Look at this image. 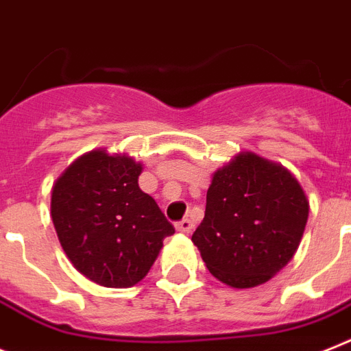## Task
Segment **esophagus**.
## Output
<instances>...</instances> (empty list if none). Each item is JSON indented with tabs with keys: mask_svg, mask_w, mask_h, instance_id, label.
I'll use <instances>...</instances> for the list:
<instances>
[{
	"mask_svg": "<svg viewBox=\"0 0 351 351\" xmlns=\"http://www.w3.org/2000/svg\"><path fill=\"white\" fill-rule=\"evenodd\" d=\"M176 230H178L179 233H190V231L193 230V222L190 221V219H182V221H179L178 224H176Z\"/></svg>",
	"mask_w": 351,
	"mask_h": 351,
	"instance_id": "1",
	"label": "esophagus"
}]
</instances>
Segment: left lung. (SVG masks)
I'll use <instances>...</instances> for the list:
<instances>
[{
  "label": "left lung",
  "instance_id": "left-lung-1",
  "mask_svg": "<svg viewBox=\"0 0 351 351\" xmlns=\"http://www.w3.org/2000/svg\"><path fill=\"white\" fill-rule=\"evenodd\" d=\"M308 199L285 167L240 152L217 170L192 242L217 280L233 289L269 282L296 253Z\"/></svg>",
  "mask_w": 351,
  "mask_h": 351
}]
</instances>
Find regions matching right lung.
Returning <instances> with one entry per match:
<instances>
[{"label": "right lung", "instance_id": "1", "mask_svg": "<svg viewBox=\"0 0 351 351\" xmlns=\"http://www.w3.org/2000/svg\"><path fill=\"white\" fill-rule=\"evenodd\" d=\"M143 165L104 149L80 156L51 188V221L78 273L111 289L141 282L173 234L156 201L141 192Z\"/></svg>", "mask_w": 351, "mask_h": 351}]
</instances>
